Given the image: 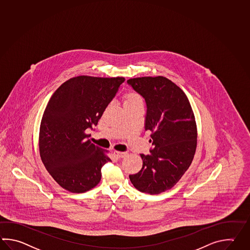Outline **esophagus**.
Wrapping results in <instances>:
<instances>
[{
	"label": "esophagus",
	"instance_id": "34e87169",
	"mask_svg": "<svg viewBox=\"0 0 250 250\" xmlns=\"http://www.w3.org/2000/svg\"><path fill=\"white\" fill-rule=\"evenodd\" d=\"M113 154H114L115 157H117L118 158H125L127 155L126 152H121V151H117V150H115Z\"/></svg>",
	"mask_w": 250,
	"mask_h": 250
}]
</instances>
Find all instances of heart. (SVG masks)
I'll list each match as a JSON object with an SVG mask.
<instances>
[{
    "label": "heart",
    "instance_id": "1",
    "mask_svg": "<svg viewBox=\"0 0 250 250\" xmlns=\"http://www.w3.org/2000/svg\"><path fill=\"white\" fill-rule=\"evenodd\" d=\"M134 104H143V98L136 92H127L125 95V101H124V107L125 106H131Z\"/></svg>",
    "mask_w": 250,
    "mask_h": 250
}]
</instances>
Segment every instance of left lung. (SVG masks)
<instances>
[{
	"label": "left lung",
	"instance_id": "obj_1",
	"mask_svg": "<svg viewBox=\"0 0 250 250\" xmlns=\"http://www.w3.org/2000/svg\"><path fill=\"white\" fill-rule=\"evenodd\" d=\"M128 84L146 102L145 130L153 148L141 154L143 168L129 175L138 190L159 194L173 188L188 170L197 148L194 113L184 91L164 77L131 78Z\"/></svg>",
	"mask_w": 250,
	"mask_h": 250
}]
</instances>
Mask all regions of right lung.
I'll return each mask as SVG.
<instances>
[{"instance_id":"obj_1","label":"right lung","mask_w":250,"mask_h":250,"mask_svg":"<svg viewBox=\"0 0 250 250\" xmlns=\"http://www.w3.org/2000/svg\"><path fill=\"white\" fill-rule=\"evenodd\" d=\"M124 81L119 77H73L48 102L40 125V156L52 178L66 190L83 193L94 188L102 167L111 161L107 150L87 140L85 131L97 125Z\"/></svg>"}]
</instances>
